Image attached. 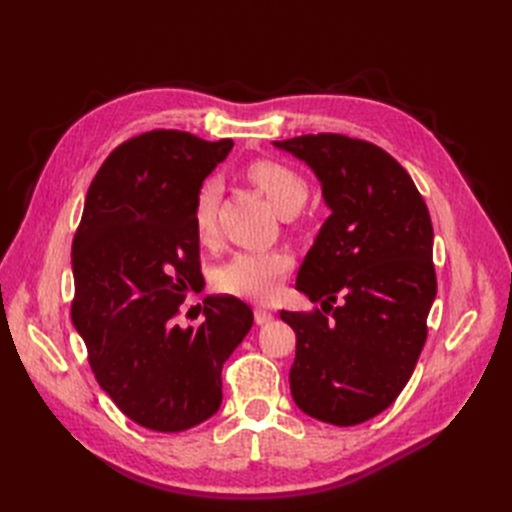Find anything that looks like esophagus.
Returning <instances> with one entry per match:
<instances>
[{"instance_id": "esophagus-1", "label": "esophagus", "mask_w": 512, "mask_h": 512, "mask_svg": "<svg viewBox=\"0 0 512 512\" xmlns=\"http://www.w3.org/2000/svg\"><path fill=\"white\" fill-rule=\"evenodd\" d=\"M254 320H256V324H269L273 320V314L265 307H256L254 309Z\"/></svg>"}]
</instances>
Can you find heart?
I'll return each instance as SVG.
<instances>
[{"label":"heart","mask_w":512,"mask_h":512,"mask_svg":"<svg viewBox=\"0 0 512 512\" xmlns=\"http://www.w3.org/2000/svg\"><path fill=\"white\" fill-rule=\"evenodd\" d=\"M247 177L267 196L271 207L282 213H297L307 200V183L297 170L273 160H258L247 166ZM222 194L220 179L209 177L194 196L192 224L200 243H213L215 215ZM290 269V256L282 250H250L237 252L215 273V288L232 297L250 301H269L277 284Z\"/></svg>","instance_id":"heart-1"}]
</instances>
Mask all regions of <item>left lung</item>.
Masks as SVG:
<instances>
[{"mask_svg": "<svg viewBox=\"0 0 512 512\" xmlns=\"http://www.w3.org/2000/svg\"><path fill=\"white\" fill-rule=\"evenodd\" d=\"M273 145L314 170L331 209L297 275L322 309L280 312L297 333L290 393L322 423L359 425L404 391L425 346L436 299L429 211L374 143L305 134Z\"/></svg>", "mask_w": 512, "mask_h": 512, "instance_id": "left-lung-1", "label": "left lung"}]
</instances>
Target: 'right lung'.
I'll return each instance as SVG.
<instances>
[{
	"mask_svg": "<svg viewBox=\"0 0 512 512\" xmlns=\"http://www.w3.org/2000/svg\"><path fill=\"white\" fill-rule=\"evenodd\" d=\"M230 138L151 130L121 143L91 181L72 243V322L98 384L130 421L175 433L222 404V367L252 329L250 305L207 297L198 327H179L185 292L203 282L192 205Z\"/></svg>",
	"mask_w": 512,
	"mask_h": 512,
	"instance_id": "obj_1",
	"label": "right lung"
}]
</instances>
